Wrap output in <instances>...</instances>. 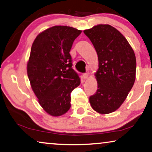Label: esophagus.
Instances as JSON below:
<instances>
[{
  "label": "esophagus",
  "instance_id": "1",
  "mask_svg": "<svg viewBox=\"0 0 152 152\" xmlns=\"http://www.w3.org/2000/svg\"><path fill=\"white\" fill-rule=\"evenodd\" d=\"M88 76H89V73H85L83 74V78H84L85 80H87V79L88 78Z\"/></svg>",
  "mask_w": 152,
  "mask_h": 152
}]
</instances>
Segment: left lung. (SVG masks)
Here are the masks:
<instances>
[{
	"mask_svg": "<svg viewBox=\"0 0 152 152\" xmlns=\"http://www.w3.org/2000/svg\"><path fill=\"white\" fill-rule=\"evenodd\" d=\"M83 32L92 42L98 59V89L89 102L96 112L110 114L121 106L133 87L136 56L125 36L110 25H96Z\"/></svg>",
	"mask_w": 152,
	"mask_h": 152,
	"instance_id": "8db88e82",
	"label": "left lung"
}]
</instances>
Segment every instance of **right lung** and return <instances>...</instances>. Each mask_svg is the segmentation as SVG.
I'll use <instances>...</instances> for the list:
<instances>
[{
  "instance_id": "add662e5",
  "label": "right lung",
  "mask_w": 152,
  "mask_h": 152,
  "mask_svg": "<svg viewBox=\"0 0 152 152\" xmlns=\"http://www.w3.org/2000/svg\"><path fill=\"white\" fill-rule=\"evenodd\" d=\"M81 32L72 27L54 26L38 34L31 46L27 76L40 105L52 116L69 110L70 94L80 83L72 68L69 52Z\"/></svg>"
}]
</instances>
